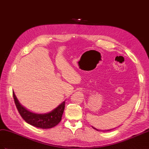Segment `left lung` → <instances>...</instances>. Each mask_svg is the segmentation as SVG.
<instances>
[{"instance_id":"8db88e82","label":"left lung","mask_w":149,"mask_h":149,"mask_svg":"<svg viewBox=\"0 0 149 149\" xmlns=\"http://www.w3.org/2000/svg\"><path fill=\"white\" fill-rule=\"evenodd\" d=\"M92 128H94V129H95V130H97V131H102V130H98V129H96V128H93V127L92 126ZM112 130V129H111V130H105V131H106V132H107V131H110V130ZM104 131V130H103V132Z\"/></svg>"}]
</instances>
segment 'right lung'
Segmentation results:
<instances>
[{
    "label": "right lung",
    "mask_w": 149,
    "mask_h": 149,
    "mask_svg": "<svg viewBox=\"0 0 149 149\" xmlns=\"http://www.w3.org/2000/svg\"><path fill=\"white\" fill-rule=\"evenodd\" d=\"M13 95L18 112L21 116L28 124L37 128L48 129L53 128L61 121L65 107V101L48 113L37 114L29 111L24 107L21 106L14 92H13Z\"/></svg>",
    "instance_id": "1"
}]
</instances>
